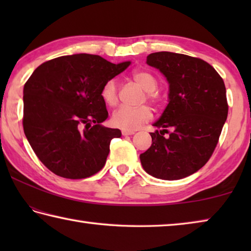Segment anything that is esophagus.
I'll list each match as a JSON object with an SVG mask.
<instances>
[{
  "instance_id": "1",
  "label": "esophagus",
  "mask_w": 251,
  "mask_h": 251,
  "mask_svg": "<svg viewBox=\"0 0 251 251\" xmlns=\"http://www.w3.org/2000/svg\"><path fill=\"white\" fill-rule=\"evenodd\" d=\"M134 134H135L134 130H125V129L122 130L123 136H128V135H134Z\"/></svg>"
}]
</instances>
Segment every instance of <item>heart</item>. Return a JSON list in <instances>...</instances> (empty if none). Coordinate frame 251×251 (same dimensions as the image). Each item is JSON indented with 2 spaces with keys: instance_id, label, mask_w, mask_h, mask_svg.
<instances>
[{
  "instance_id": "1",
  "label": "heart",
  "mask_w": 251,
  "mask_h": 251,
  "mask_svg": "<svg viewBox=\"0 0 251 251\" xmlns=\"http://www.w3.org/2000/svg\"><path fill=\"white\" fill-rule=\"evenodd\" d=\"M134 82L139 87L145 91L143 100H150L151 104L159 105L160 95L156 92L158 87V80L156 76L148 71H135L131 75ZM100 96L104 103L108 106H115L118 101V88L114 79L106 82L100 91ZM152 117L151 109L147 105H142L138 107H126L123 106L113 113L112 124L117 128L125 130H135L139 126L150 122Z\"/></svg>"
}]
</instances>
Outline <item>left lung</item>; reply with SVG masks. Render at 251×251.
Returning a JSON list of instances; mask_svg holds the SVG:
<instances>
[{"label": "left lung", "instance_id": "left-lung-1", "mask_svg": "<svg viewBox=\"0 0 251 251\" xmlns=\"http://www.w3.org/2000/svg\"><path fill=\"white\" fill-rule=\"evenodd\" d=\"M169 83V103L151 133V146L141 154L150 175L165 180L181 179L199 171L217 146L227 120L225 83L201 58L172 52L147 56Z\"/></svg>", "mask_w": 251, "mask_h": 251}]
</instances>
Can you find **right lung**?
<instances>
[{"label":"right lung","instance_id":"right-lung-1","mask_svg":"<svg viewBox=\"0 0 251 251\" xmlns=\"http://www.w3.org/2000/svg\"><path fill=\"white\" fill-rule=\"evenodd\" d=\"M130 62L113 64L100 55L74 54L41 64L23 91V128L39 159L55 175L82 179L104 167L121 130L108 117L100 91Z\"/></svg>","mask_w":251,"mask_h":251}]
</instances>
